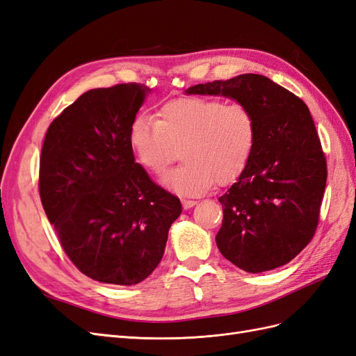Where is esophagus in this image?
<instances>
[{
    "label": "esophagus",
    "instance_id": "1",
    "mask_svg": "<svg viewBox=\"0 0 356 356\" xmlns=\"http://www.w3.org/2000/svg\"><path fill=\"white\" fill-rule=\"evenodd\" d=\"M181 203H182V208H184V209H190V208L195 207V204H196L197 202H196V200H187V199H182V200H181Z\"/></svg>",
    "mask_w": 356,
    "mask_h": 356
}]
</instances>
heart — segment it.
Wrapping results in <instances>:
<instances>
[{"mask_svg":"<svg viewBox=\"0 0 356 356\" xmlns=\"http://www.w3.org/2000/svg\"><path fill=\"white\" fill-rule=\"evenodd\" d=\"M136 161L160 175L182 149L186 165L168 172L160 184L178 196L197 197L215 182L229 186L250 163L257 122L246 105L221 99L181 98L161 106L159 122L139 115L129 127Z\"/></svg>","mask_w":356,"mask_h":356,"instance_id":"1","label":"heart"}]
</instances>
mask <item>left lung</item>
Listing matches in <instances>:
<instances>
[{"instance_id":"1","label":"left lung","mask_w":356,"mask_h":356,"mask_svg":"<svg viewBox=\"0 0 356 356\" xmlns=\"http://www.w3.org/2000/svg\"><path fill=\"white\" fill-rule=\"evenodd\" d=\"M186 93L230 98L257 122L250 163L218 199L220 252L248 273L289 263L314 238L327 184V161L306 104L258 74L196 84Z\"/></svg>"}]
</instances>
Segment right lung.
<instances>
[{
	"mask_svg": "<svg viewBox=\"0 0 356 356\" xmlns=\"http://www.w3.org/2000/svg\"><path fill=\"white\" fill-rule=\"evenodd\" d=\"M152 89H92L49 126L40 159V197L79 270L131 286L154 272L182 211L136 163L129 127Z\"/></svg>",
	"mask_w": 356,
	"mask_h": 356,
	"instance_id": "obj_1",
	"label": "right lung"
}]
</instances>
